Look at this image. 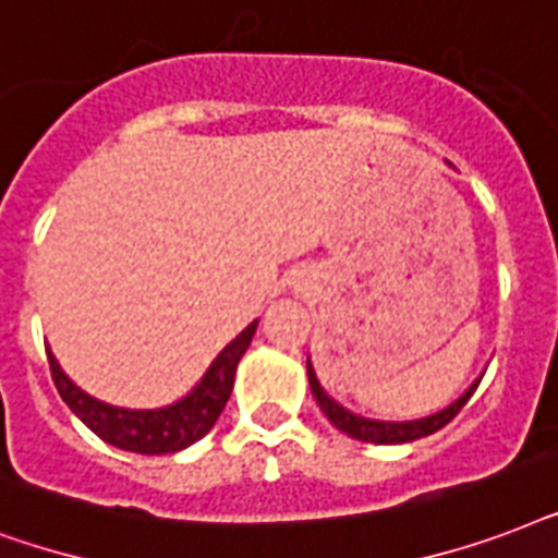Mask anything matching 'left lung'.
Returning a JSON list of instances; mask_svg holds the SVG:
<instances>
[{
	"label": "left lung",
	"instance_id": "obj_1",
	"mask_svg": "<svg viewBox=\"0 0 558 558\" xmlns=\"http://www.w3.org/2000/svg\"><path fill=\"white\" fill-rule=\"evenodd\" d=\"M308 384H311V392H314V399H317L319 410L326 413L328 422L349 434L352 439H361V442H375V445H399V442H413V439H422L427 434H436L439 427H445L451 418L463 410V404L472 399V392L477 390V384L481 378L469 387V390L454 401V404H448L445 410L434 413V416H425V418H413V422H378V418H364L352 413V410L340 408L338 401L331 399L323 387H319L317 375L311 369V361H308Z\"/></svg>",
	"mask_w": 558,
	"mask_h": 558
}]
</instances>
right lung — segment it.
<instances>
[{
	"instance_id": "obj_1",
	"label": "right lung",
	"mask_w": 558,
	"mask_h": 558,
	"mask_svg": "<svg viewBox=\"0 0 558 558\" xmlns=\"http://www.w3.org/2000/svg\"><path fill=\"white\" fill-rule=\"evenodd\" d=\"M253 335H256V323H250L239 338L223 347V352L211 361L201 384L189 396L157 410H124L86 396L81 387L69 381L49 349L46 352H49L51 381L58 387L60 399L104 442L133 454H174L209 434L211 425L218 422L220 410L230 401L235 366L247 352Z\"/></svg>"
}]
</instances>
